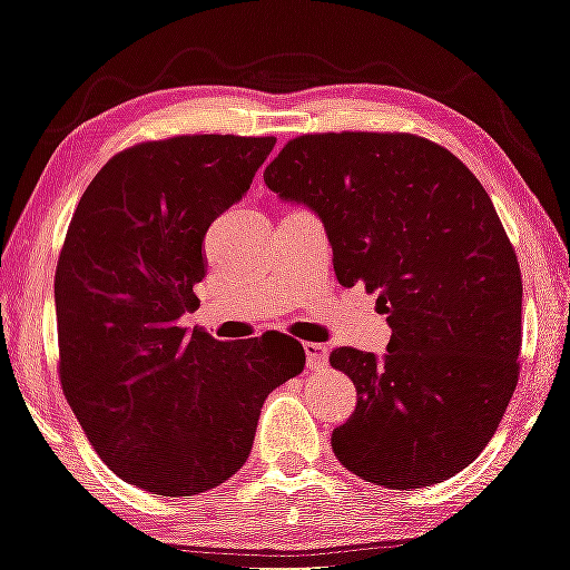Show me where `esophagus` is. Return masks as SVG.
<instances>
[{"label": "esophagus", "mask_w": 570, "mask_h": 570, "mask_svg": "<svg viewBox=\"0 0 570 570\" xmlns=\"http://www.w3.org/2000/svg\"><path fill=\"white\" fill-rule=\"evenodd\" d=\"M304 353H307V366L309 371H322L327 366V347L320 345V343H304Z\"/></svg>", "instance_id": "esophagus-1"}]
</instances>
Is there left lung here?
<instances>
[{"instance_id": "1", "label": "left lung", "mask_w": 570, "mask_h": 570, "mask_svg": "<svg viewBox=\"0 0 570 570\" xmlns=\"http://www.w3.org/2000/svg\"><path fill=\"white\" fill-rule=\"evenodd\" d=\"M263 181L325 225L343 286L379 292L392 340L337 347L358 404L337 461L386 489L463 471L494 435L520 376L522 276L489 194L453 153L404 132L288 140Z\"/></svg>"}]
</instances>
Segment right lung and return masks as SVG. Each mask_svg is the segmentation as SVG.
Returning a JSON list of instances; mask_svg holds the SVG:
<instances>
[{
	"label": "right lung",
	"mask_w": 570,
	"mask_h": 570,
	"mask_svg": "<svg viewBox=\"0 0 570 570\" xmlns=\"http://www.w3.org/2000/svg\"><path fill=\"white\" fill-rule=\"evenodd\" d=\"M276 138L178 135L117 153L87 186L56 268L61 386L101 461L160 497H194L248 461L266 396L302 343H223L184 327L204 235L250 189Z\"/></svg>",
	"instance_id": "1"
}]
</instances>
